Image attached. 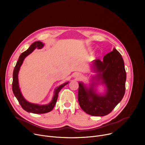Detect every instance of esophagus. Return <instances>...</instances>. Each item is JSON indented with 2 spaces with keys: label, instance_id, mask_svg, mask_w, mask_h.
<instances>
[{
  "label": "esophagus",
  "instance_id": "34e87169",
  "mask_svg": "<svg viewBox=\"0 0 145 145\" xmlns=\"http://www.w3.org/2000/svg\"><path fill=\"white\" fill-rule=\"evenodd\" d=\"M81 77V74L78 73H76L74 74V77L76 78H79Z\"/></svg>",
  "mask_w": 145,
  "mask_h": 145
}]
</instances>
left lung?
<instances>
[{
  "label": "left lung",
  "mask_w": 145,
  "mask_h": 145,
  "mask_svg": "<svg viewBox=\"0 0 145 145\" xmlns=\"http://www.w3.org/2000/svg\"><path fill=\"white\" fill-rule=\"evenodd\" d=\"M91 70L96 74L89 84L78 82V101L81 108L94 116L110 113L123 99L125 91L126 72L122 56L115 48L105 56L103 61L91 62ZM102 85L105 89L99 93L97 88Z\"/></svg>",
  "instance_id": "left-lung-1"
}]
</instances>
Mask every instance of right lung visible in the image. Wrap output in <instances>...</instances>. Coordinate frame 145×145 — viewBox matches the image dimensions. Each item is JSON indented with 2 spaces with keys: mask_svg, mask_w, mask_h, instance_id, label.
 <instances>
[{
  "mask_svg": "<svg viewBox=\"0 0 145 145\" xmlns=\"http://www.w3.org/2000/svg\"><path fill=\"white\" fill-rule=\"evenodd\" d=\"M44 44L40 41H37L33 43L27 50H26L25 51L22 52V53L20 56L18 60L16 63L12 74L13 80L12 83V89L14 95L17 99L18 101L21 105V107L25 111L35 114H43L51 111L52 109L54 108L55 105L56 104L59 92L65 85H67L68 83H69V82H65L62 84L61 85L59 86L57 88H56L54 91V95L53 97H52V100L48 104L39 105L36 103H33L26 100L23 97L18 83V73L20 68L24 62V60L26 57L29 56L30 54H31L36 48L37 49H41L44 47Z\"/></svg>",
  "mask_w": 145,
  "mask_h": 145,
  "instance_id": "obj_1",
  "label": "right lung"
}]
</instances>
